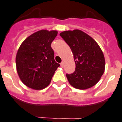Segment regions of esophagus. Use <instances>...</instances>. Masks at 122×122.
<instances>
[{"mask_svg": "<svg viewBox=\"0 0 122 122\" xmlns=\"http://www.w3.org/2000/svg\"><path fill=\"white\" fill-rule=\"evenodd\" d=\"M60 65H61V66L62 67V68H63V67H64V62H62V63H60Z\"/></svg>", "mask_w": 122, "mask_h": 122, "instance_id": "obj_1", "label": "esophagus"}]
</instances>
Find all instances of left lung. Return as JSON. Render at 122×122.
Here are the masks:
<instances>
[{"mask_svg": "<svg viewBox=\"0 0 122 122\" xmlns=\"http://www.w3.org/2000/svg\"><path fill=\"white\" fill-rule=\"evenodd\" d=\"M60 36L71 48L76 64L75 72L66 74L70 84L80 90L93 86L105 71V60L100 47L81 30H66Z\"/></svg>", "mask_w": 122, "mask_h": 122, "instance_id": "1", "label": "left lung"}]
</instances>
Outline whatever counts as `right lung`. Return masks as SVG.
I'll list each match as a JSON object with an SVG mask.
<instances>
[{
    "instance_id": "right-lung-1",
    "label": "right lung",
    "mask_w": 122,
    "mask_h": 122,
    "mask_svg": "<svg viewBox=\"0 0 122 122\" xmlns=\"http://www.w3.org/2000/svg\"><path fill=\"white\" fill-rule=\"evenodd\" d=\"M57 34V30H39L20 46L15 58L17 71L22 82L29 88H45L60 66L54 60L51 46Z\"/></svg>"
}]
</instances>
